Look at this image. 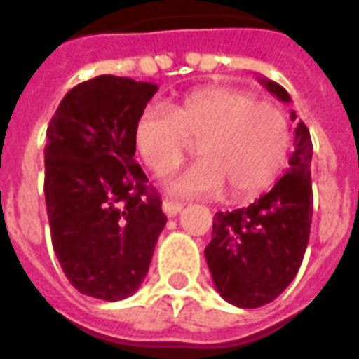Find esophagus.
Masks as SVG:
<instances>
[{"label": "esophagus", "mask_w": 359, "mask_h": 359, "mask_svg": "<svg viewBox=\"0 0 359 359\" xmlns=\"http://www.w3.org/2000/svg\"><path fill=\"white\" fill-rule=\"evenodd\" d=\"M161 208H163V213L167 215V217H175L177 213L182 211V203L172 202V200H163Z\"/></svg>", "instance_id": "esophagus-1"}]
</instances>
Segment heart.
<instances>
[{"instance_id":"heart-1","label":"heart","mask_w":359,"mask_h":359,"mask_svg":"<svg viewBox=\"0 0 359 359\" xmlns=\"http://www.w3.org/2000/svg\"><path fill=\"white\" fill-rule=\"evenodd\" d=\"M136 154L149 171L163 177L190 154L202 157L167 182L180 198H256L278 179L290 151L285 111L257 102L250 92L226 86L196 90L167 109L148 107L133 130Z\"/></svg>"}]
</instances>
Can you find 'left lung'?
<instances>
[{
  "mask_svg": "<svg viewBox=\"0 0 359 359\" xmlns=\"http://www.w3.org/2000/svg\"><path fill=\"white\" fill-rule=\"evenodd\" d=\"M280 102L290 95L280 84L259 79ZM296 121V113H290ZM313 146L308 126L298 121L288 169L267 194L234 211L213 217L205 259L217 292L238 308H259L292 283L308 248L313 194Z\"/></svg>",
  "mask_w": 359,
  "mask_h": 359,
  "instance_id": "left-lung-1",
  "label": "left lung"
}]
</instances>
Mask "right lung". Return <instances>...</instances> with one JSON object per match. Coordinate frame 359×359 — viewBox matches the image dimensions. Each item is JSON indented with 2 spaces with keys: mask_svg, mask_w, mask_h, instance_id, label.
Here are the masks:
<instances>
[{
  "mask_svg": "<svg viewBox=\"0 0 359 359\" xmlns=\"http://www.w3.org/2000/svg\"><path fill=\"white\" fill-rule=\"evenodd\" d=\"M157 84L102 74L69 90L48 125L46 205L61 269L81 294L138 290L167 217L134 159L136 118Z\"/></svg>",
  "mask_w": 359,
  "mask_h": 359,
  "instance_id": "obj_1",
  "label": "right lung"
}]
</instances>
